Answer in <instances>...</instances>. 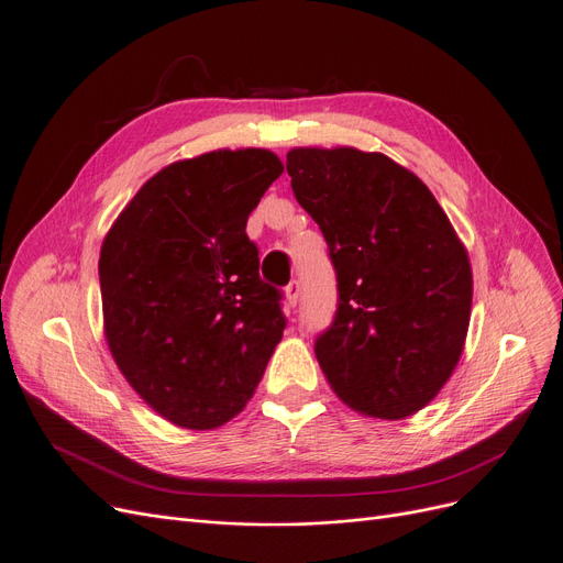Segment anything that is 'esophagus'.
Here are the masks:
<instances>
[{
  "label": "esophagus",
  "mask_w": 563,
  "mask_h": 563,
  "mask_svg": "<svg viewBox=\"0 0 563 563\" xmlns=\"http://www.w3.org/2000/svg\"><path fill=\"white\" fill-rule=\"evenodd\" d=\"M299 297H301V285L299 280H292L287 287H285V299H287V306H297L299 303Z\"/></svg>",
  "instance_id": "esophagus-1"
}]
</instances>
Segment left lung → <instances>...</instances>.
Instances as JSON below:
<instances>
[{
    "mask_svg": "<svg viewBox=\"0 0 563 563\" xmlns=\"http://www.w3.org/2000/svg\"><path fill=\"white\" fill-rule=\"evenodd\" d=\"M287 174L336 268L339 308L316 341L336 397L404 420L443 389L462 357L473 276L429 187L383 153L292 148Z\"/></svg>",
    "mask_w": 563,
    "mask_h": 563,
    "instance_id": "1",
    "label": "left lung"
}]
</instances>
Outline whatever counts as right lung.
<instances>
[{
  "label": "right lung",
  "instance_id": "1",
  "mask_svg": "<svg viewBox=\"0 0 563 563\" xmlns=\"http://www.w3.org/2000/svg\"><path fill=\"white\" fill-rule=\"evenodd\" d=\"M283 174L264 148L164 166L124 206L99 255L103 334L164 420L216 429L253 397L283 339L280 289L260 278L247 216Z\"/></svg>",
  "mask_w": 563,
  "mask_h": 563
}]
</instances>
